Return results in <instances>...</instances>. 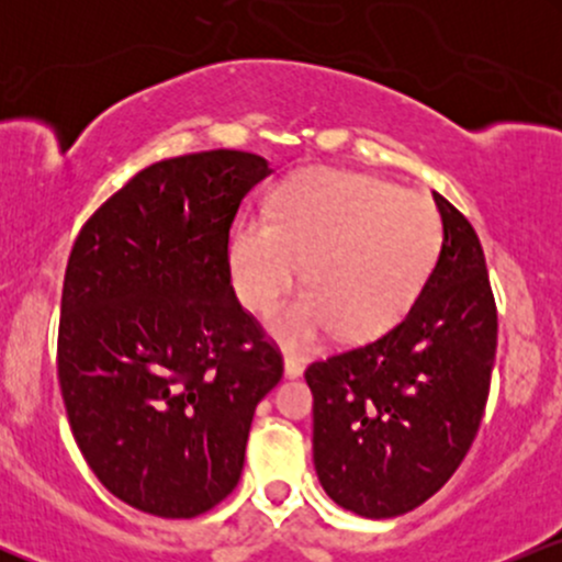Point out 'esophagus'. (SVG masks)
I'll return each instance as SVG.
<instances>
[{
  "mask_svg": "<svg viewBox=\"0 0 562 562\" xmlns=\"http://www.w3.org/2000/svg\"><path fill=\"white\" fill-rule=\"evenodd\" d=\"M303 372V359L293 357V353H288L285 357V375L288 378H299Z\"/></svg>",
  "mask_w": 562,
  "mask_h": 562,
  "instance_id": "esophagus-1",
  "label": "esophagus"
}]
</instances>
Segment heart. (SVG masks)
I'll list each match as a JSON object with an SVG mask.
<instances>
[{
  "label": "heart",
  "mask_w": 562,
  "mask_h": 562,
  "mask_svg": "<svg viewBox=\"0 0 562 562\" xmlns=\"http://www.w3.org/2000/svg\"><path fill=\"white\" fill-rule=\"evenodd\" d=\"M443 245L436 205L385 179L308 171L282 187L272 218L248 216L232 235V285L263 312L299 280L306 288L267 325L301 348L333 330L357 340L389 330L434 274Z\"/></svg>",
  "instance_id": "1"
}]
</instances>
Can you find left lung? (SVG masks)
Returning <instances> with one entry per match:
<instances>
[{
    "instance_id": "left-lung-1",
    "label": "left lung",
    "mask_w": 562,
    "mask_h": 562,
    "mask_svg": "<svg viewBox=\"0 0 562 562\" xmlns=\"http://www.w3.org/2000/svg\"><path fill=\"white\" fill-rule=\"evenodd\" d=\"M443 245L396 327L308 364L314 468L327 496L364 518L430 499L465 460L486 409L496 306L475 229L434 192Z\"/></svg>"
}]
</instances>
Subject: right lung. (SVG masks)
Segmentation results:
<instances>
[{"label":"right lung","mask_w":562,"mask_h":562,"mask_svg":"<svg viewBox=\"0 0 562 562\" xmlns=\"http://www.w3.org/2000/svg\"><path fill=\"white\" fill-rule=\"evenodd\" d=\"M272 169L209 150L160 160L83 224L63 282L57 378L102 486L195 518L237 486L256 404L282 357L237 301L229 229Z\"/></svg>","instance_id":"right-lung-1"}]
</instances>
